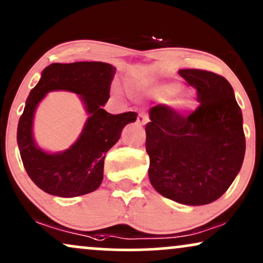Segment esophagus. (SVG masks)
Segmentation results:
<instances>
[{
    "mask_svg": "<svg viewBox=\"0 0 263 263\" xmlns=\"http://www.w3.org/2000/svg\"><path fill=\"white\" fill-rule=\"evenodd\" d=\"M148 121H149V116L145 114V112H139V115L137 118L138 125H145V124H148Z\"/></svg>",
    "mask_w": 263,
    "mask_h": 263,
    "instance_id": "obj_1",
    "label": "esophagus"
}]
</instances>
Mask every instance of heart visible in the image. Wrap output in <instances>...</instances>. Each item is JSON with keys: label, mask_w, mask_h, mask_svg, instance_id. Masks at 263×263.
I'll list each match as a JSON object with an SVG mask.
<instances>
[{"label": "heart", "mask_w": 263, "mask_h": 263, "mask_svg": "<svg viewBox=\"0 0 263 263\" xmlns=\"http://www.w3.org/2000/svg\"><path fill=\"white\" fill-rule=\"evenodd\" d=\"M132 88L155 98H167L181 91V86L177 84H151V82H135ZM172 107L177 110H185L189 107L188 98H177L172 102Z\"/></svg>", "instance_id": "heart-1"}]
</instances>
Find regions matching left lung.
Wrapping results in <instances>:
<instances>
[{
	"label": "left lung",
	"mask_w": 263,
	"mask_h": 263,
	"mask_svg": "<svg viewBox=\"0 0 263 263\" xmlns=\"http://www.w3.org/2000/svg\"><path fill=\"white\" fill-rule=\"evenodd\" d=\"M178 74L197 88L200 105L188 116L165 105L149 110V179L162 197L184 205H206L224 194L241 168V109L222 76L198 69H182Z\"/></svg>",
	"instance_id": "8db88e82"
}]
</instances>
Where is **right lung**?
Wrapping results in <instances>:
<instances>
[{
	"label": "right lung",
	"mask_w": 263,
	"mask_h": 263,
	"mask_svg": "<svg viewBox=\"0 0 263 263\" xmlns=\"http://www.w3.org/2000/svg\"><path fill=\"white\" fill-rule=\"evenodd\" d=\"M115 71V66L103 62L54 63L43 69L37 85L30 91L19 119L16 142L29 177L43 192L74 198L101 185L105 154L119 141L122 128L137 119L135 111L112 115L103 109ZM52 90L78 94L89 115L79 138L57 153L46 152L33 138L35 109Z\"/></svg>",
	"instance_id": "add662e5"
}]
</instances>
